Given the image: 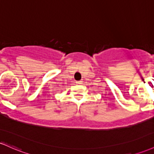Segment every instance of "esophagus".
<instances>
[{"mask_svg":"<svg viewBox=\"0 0 154 154\" xmlns=\"http://www.w3.org/2000/svg\"><path fill=\"white\" fill-rule=\"evenodd\" d=\"M76 83L77 84V85H80V84L82 83V81H76Z\"/></svg>","mask_w":154,"mask_h":154,"instance_id":"esophagus-1","label":"esophagus"}]
</instances>
